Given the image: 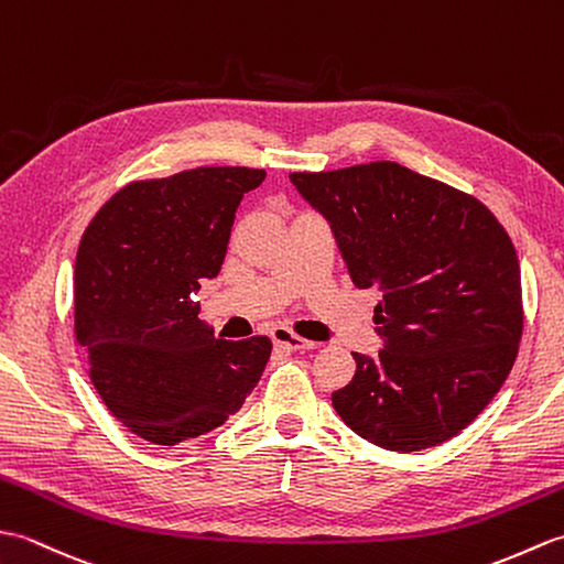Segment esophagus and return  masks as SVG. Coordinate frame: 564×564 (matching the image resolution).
Here are the masks:
<instances>
[{"label":"esophagus","mask_w":564,"mask_h":564,"mask_svg":"<svg viewBox=\"0 0 564 564\" xmlns=\"http://www.w3.org/2000/svg\"><path fill=\"white\" fill-rule=\"evenodd\" d=\"M271 339L275 346H281V349H289V351H303V349H315V341L303 339L301 334H293L291 329H283V327H275L271 332Z\"/></svg>","instance_id":"esophagus-1"}]
</instances>
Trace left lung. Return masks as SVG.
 Returning a JSON list of instances; mask_svg holds the SVG:
<instances>
[{"label":"left lung","mask_w":564,"mask_h":564,"mask_svg":"<svg viewBox=\"0 0 564 564\" xmlns=\"http://www.w3.org/2000/svg\"><path fill=\"white\" fill-rule=\"evenodd\" d=\"M329 220L358 289H376L378 358L354 354L332 392L344 424L386 451L453 438L492 402L523 334L521 269L495 213L398 162L293 172Z\"/></svg>","instance_id":"8db88e82"}]
</instances>
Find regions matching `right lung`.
I'll list each match as a JSON object with an SVG mask.
<instances>
[{"label":"right lung","instance_id":"obj_1","mask_svg":"<svg viewBox=\"0 0 564 564\" xmlns=\"http://www.w3.org/2000/svg\"><path fill=\"white\" fill-rule=\"evenodd\" d=\"M267 172L196 166L130 182L94 215L75 263V339L109 412L140 438L174 446L242 406L269 337L213 339L198 319L247 191Z\"/></svg>","mask_w":564,"mask_h":564}]
</instances>
